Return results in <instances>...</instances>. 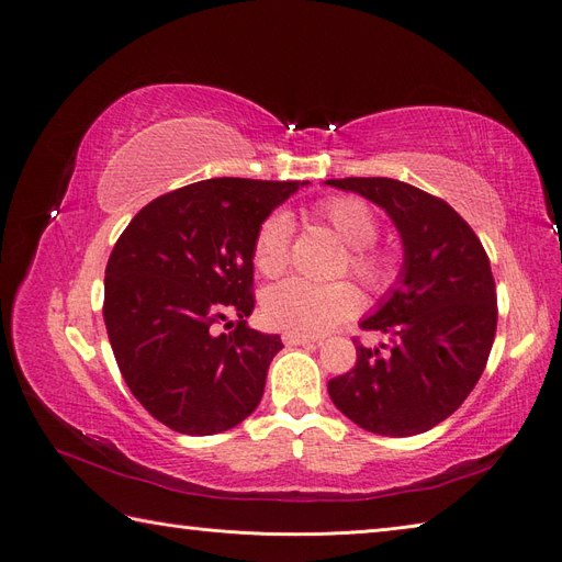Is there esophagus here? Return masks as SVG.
I'll use <instances>...</instances> for the list:
<instances>
[{"instance_id": "1", "label": "esophagus", "mask_w": 562, "mask_h": 562, "mask_svg": "<svg viewBox=\"0 0 562 562\" xmlns=\"http://www.w3.org/2000/svg\"><path fill=\"white\" fill-rule=\"evenodd\" d=\"M314 342H316V337H310V335H295V333L283 335L285 347H304V345H314Z\"/></svg>"}]
</instances>
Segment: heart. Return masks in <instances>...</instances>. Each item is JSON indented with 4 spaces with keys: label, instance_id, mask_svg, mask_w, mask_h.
<instances>
[{
    "label": "heart",
    "instance_id": "heart-1",
    "mask_svg": "<svg viewBox=\"0 0 562 562\" xmlns=\"http://www.w3.org/2000/svg\"><path fill=\"white\" fill-rule=\"evenodd\" d=\"M314 215L342 239L349 250L342 274L349 271L368 291L384 293L398 277L394 252L375 246L380 223L363 199L328 196L314 206ZM291 217L281 211L269 213L252 236V262L265 277H279L291 258ZM361 293L349 281L314 283L285 279L271 285L262 310L271 326L295 335H321L353 318L361 310Z\"/></svg>",
    "mask_w": 562,
    "mask_h": 562
}]
</instances>
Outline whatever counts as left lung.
Returning a JSON list of instances; mask_svg holds the SVG:
<instances>
[{
  "instance_id": "left-lung-1",
  "label": "left lung",
  "mask_w": 562,
  "mask_h": 562,
  "mask_svg": "<svg viewBox=\"0 0 562 562\" xmlns=\"http://www.w3.org/2000/svg\"><path fill=\"white\" fill-rule=\"evenodd\" d=\"M382 206L403 239V271L361 328L391 337L328 382L337 411L361 429L415 436L448 419L481 380L497 330L487 252L450 203L391 178L326 180Z\"/></svg>"
}]
</instances>
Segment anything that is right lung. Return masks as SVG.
Masks as SVG:
<instances>
[{
  "label": "right lung",
  "mask_w": 562,
  "mask_h": 562,
  "mask_svg": "<svg viewBox=\"0 0 562 562\" xmlns=\"http://www.w3.org/2000/svg\"><path fill=\"white\" fill-rule=\"evenodd\" d=\"M300 184L201 180L149 201L116 239L103 302L110 345L131 394L168 429L211 436L258 407L283 345L246 323L252 236ZM220 322L235 328L220 334Z\"/></svg>",
  "instance_id": "add662e5"
}]
</instances>
